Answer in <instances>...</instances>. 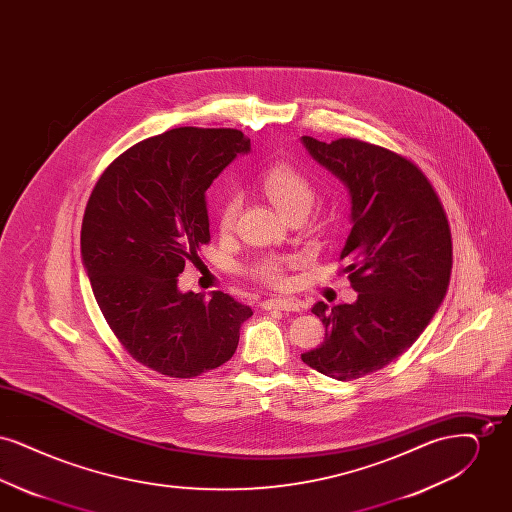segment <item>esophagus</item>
Returning a JSON list of instances; mask_svg holds the SVG:
<instances>
[{"mask_svg": "<svg viewBox=\"0 0 512 512\" xmlns=\"http://www.w3.org/2000/svg\"><path fill=\"white\" fill-rule=\"evenodd\" d=\"M263 309H265V311L278 309V311H292V313H299V311H301V303H299V301H295V299L274 297V299H267V301H263Z\"/></svg>", "mask_w": 512, "mask_h": 512, "instance_id": "1", "label": "esophagus"}]
</instances>
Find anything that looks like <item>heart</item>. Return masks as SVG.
<instances>
[{
    "label": "heart",
    "mask_w": 512,
    "mask_h": 512,
    "mask_svg": "<svg viewBox=\"0 0 512 512\" xmlns=\"http://www.w3.org/2000/svg\"><path fill=\"white\" fill-rule=\"evenodd\" d=\"M257 184L263 190V194L267 195L268 199L274 203V207L288 219L305 217L317 199V190H315L313 180L299 167H295L288 161H276V163L268 165L267 169H263L259 174ZM240 207H242V201L236 194H228L222 199L219 217H217L220 232L234 230ZM292 263L293 259H288V257L268 255V257L257 259L251 265V274L263 284L280 288L288 282L286 268L290 267Z\"/></svg>",
    "instance_id": "obj_1"
}]
</instances>
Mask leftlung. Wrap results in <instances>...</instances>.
Masks as SVG:
<instances>
[{"label": "left lung", "instance_id": "1", "mask_svg": "<svg viewBox=\"0 0 512 512\" xmlns=\"http://www.w3.org/2000/svg\"><path fill=\"white\" fill-rule=\"evenodd\" d=\"M301 140L351 195L340 259L359 293L332 309L318 301L313 313L326 334L301 361L347 382L390 365L430 324L451 278V230L430 180L407 157L355 138Z\"/></svg>", "mask_w": 512, "mask_h": 512}]
</instances>
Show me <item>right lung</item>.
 Returning a JSON list of instances; mask_svg holds the SVG:
<instances>
[{"instance_id":"right-lung-1","label":"right lung","mask_w":512,"mask_h":512,"mask_svg":"<svg viewBox=\"0 0 512 512\" xmlns=\"http://www.w3.org/2000/svg\"><path fill=\"white\" fill-rule=\"evenodd\" d=\"M249 149L234 128H172L126 149L88 199L80 253L99 309L130 357L159 374L224 365L253 315L228 293L178 290L211 240L207 188Z\"/></svg>"}]
</instances>
